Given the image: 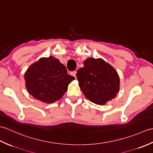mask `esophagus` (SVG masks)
Instances as JSON below:
<instances>
[{
	"label": "esophagus",
	"instance_id": "34e87169",
	"mask_svg": "<svg viewBox=\"0 0 153 153\" xmlns=\"http://www.w3.org/2000/svg\"><path fill=\"white\" fill-rule=\"evenodd\" d=\"M76 74H77V71H71V76L75 77H76Z\"/></svg>",
	"mask_w": 153,
	"mask_h": 153
}]
</instances>
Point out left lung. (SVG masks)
Returning <instances> with one entry per match:
<instances>
[{
  "mask_svg": "<svg viewBox=\"0 0 153 153\" xmlns=\"http://www.w3.org/2000/svg\"><path fill=\"white\" fill-rule=\"evenodd\" d=\"M76 74L83 95L91 102L103 105L114 99L120 90L116 70L102 58H88Z\"/></svg>",
  "mask_w": 153,
  "mask_h": 153,
  "instance_id": "obj_1",
  "label": "left lung"
}]
</instances>
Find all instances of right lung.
Wrapping results in <instances>:
<instances>
[{
	"instance_id": "add662e5",
	"label": "right lung",
	"mask_w": 153,
	"mask_h": 153,
	"mask_svg": "<svg viewBox=\"0 0 153 153\" xmlns=\"http://www.w3.org/2000/svg\"><path fill=\"white\" fill-rule=\"evenodd\" d=\"M67 73L66 67L58 58H41L25 71V87L35 99L53 103L63 97L69 83L75 79Z\"/></svg>"
}]
</instances>
